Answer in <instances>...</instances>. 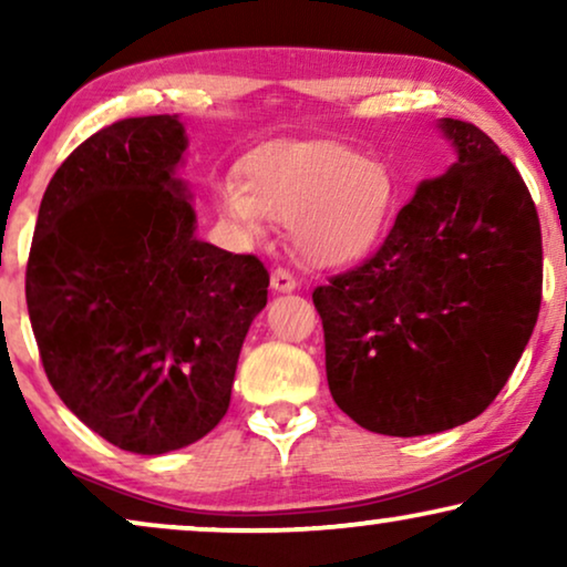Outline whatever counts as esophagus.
Here are the masks:
<instances>
[{
  "mask_svg": "<svg viewBox=\"0 0 567 567\" xmlns=\"http://www.w3.org/2000/svg\"><path fill=\"white\" fill-rule=\"evenodd\" d=\"M270 286L278 293H291L297 291V278H293L286 268H276L274 276H270Z\"/></svg>",
  "mask_w": 567,
  "mask_h": 567,
  "instance_id": "esophagus-1",
  "label": "esophagus"
}]
</instances>
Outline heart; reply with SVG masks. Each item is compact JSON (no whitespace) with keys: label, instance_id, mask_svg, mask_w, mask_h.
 Returning <instances> with one entry per match:
<instances>
[{"label":"heart","instance_id":"b5f03b06","mask_svg":"<svg viewBox=\"0 0 567 567\" xmlns=\"http://www.w3.org/2000/svg\"><path fill=\"white\" fill-rule=\"evenodd\" d=\"M398 183L379 159L332 142H274L247 154L243 185L221 183V216L247 237L262 219L289 224L293 252L340 268L374 250L392 219Z\"/></svg>","mask_w":567,"mask_h":567}]
</instances>
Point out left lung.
I'll return each instance as SVG.
<instances>
[{"label": "left lung", "mask_w": 567, "mask_h": 567, "mask_svg": "<svg viewBox=\"0 0 567 567\" xmlns=\"http://www.w3.org/2000/svg\"><path fill=\"white\" fill-rule=\"evenodd\" d=\"M454 162L384 245L315 289L332 400L361 429L429 436L472 421L516 369L542 301V231L522 175L477 126L439 118Z\"/></svg>", "instance_id": "obj_1"}]
</instances>
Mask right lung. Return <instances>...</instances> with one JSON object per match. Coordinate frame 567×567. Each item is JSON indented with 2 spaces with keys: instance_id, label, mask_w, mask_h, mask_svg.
<instances>
[{
  "instance_id": "obj_1",
  "label": "right lung",
  "mask_w": 567,
  "mask_h": 567,
  "mask_svg": "<svg viewBox=\"0 0 567 567\" xmlns=\"http://www.w3.org/2000/svg\"><path fill=\"white\" fill-rule=\"evenodd\" d=\"M181 115L113 123L43 193L25 299L49 382L123 452L204 439L229 408L268 270L198 239Z\"/></svg>"
}]
</instances>
